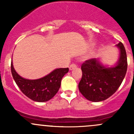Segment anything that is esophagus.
Segmentation results:
<instances>
[{"label":"esophagus","instance_id":"esophagus-1","mask_svg":"<svg viewBox=\"0 0 134 134\" xmlns=\"http://www.w3.org/2000/svg\"><path fill=\"white\" fill-rule=\"evenodd\" d=\"M77 66L75 64H74V63H72V64H71V65L69 66V69L70 70H72V69H75L76 68Z\"/></svg>","mask_w":134,"mask_h":134}]
</instances>
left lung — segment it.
I'll use <instances>...</instances> for the list:
<instances>
[{"label":"left lung","instance_id":"8db88e82","mask_svg":"<svg viewBox=\"0 0 134 134\" xmlns=\"http://www.w3.org/2000/svg\"><path fill=\"white\" fill-rule=\"evenodd\" d=\"M116 46L120 54L114 67H105L96 58L86 60L81 66L82 77L78 89L89 100L100 102L108 98L116 92L125 78L128 66L126 52L121 42Z\"/></svg>","mask_w":134,"mask_h":134}]
</instances>
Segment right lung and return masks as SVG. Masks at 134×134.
I'll use <instances>...</instances> for the list:
<instances>
[{
  "mask_svg": "<svg viewBox=\"0 0 134 134\" xmlns=\"http://www.w3.org/2000/svg\"><path fill=\"white\" fill-rule=\"evenodd\" d=\"M12 76L21 91L36 102H46L51 100L58 91L63 76L67 73L69 68H59L54 70L48 75L37 80L22 78L17 73L11 63Z\"/></svg>",
  "mask_w": 134,
  "mask_h": 134,
  "instance_id": "1",
  "label": "right lung"
}]
</instances>
